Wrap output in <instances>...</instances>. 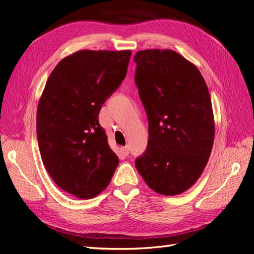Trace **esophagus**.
<instances>
[{
  "mask_svg": "<svg viewBox=\"0 0 254 254\" xmlns=\"http://www.w3.org/2000/svg\"><path fill=\"white\" fill-rule=\"evenodd\" d=\"M129 150H130V149H129V146H128V145H127V146H124V147H122V151L124 152L125 156H128V155H129Z\"/></svg>",
  "mask_w": 254,
  "mask_h": 254,
  "instance_id": "1",
  "label": "esophagus"
}]
</instances>
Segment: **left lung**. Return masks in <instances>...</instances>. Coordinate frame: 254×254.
Here are the masks:
<instances>
[{
  "label": "left lung",
  "instance_id": "obj_1",
  "mask_svg": "<svg viewBox=\"0 0 254 254\" xmlns=\"http://www.w3.org/2000/svg\"><path fill=\"white\" fill-rule=\"evenodd\" d=\"M133 60L149 135L135 167L157 193L181 194L198 180L212 151L209 90L197 66L172 50L139 51Z\"/></svg>",
  "mask_w": 254,
  "mask_h": 254
}]
</instances>
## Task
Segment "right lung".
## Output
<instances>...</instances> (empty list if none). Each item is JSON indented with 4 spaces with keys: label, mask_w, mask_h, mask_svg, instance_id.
Returning <instances> with one entry per match:
<instances>
[{
    "label": "right lung",
    "mask_w": 254,
    "mask_h": 254,
    "mask_svg": "<svg viewBox=\"0 0 254 254\" xmlns=\"http://www.w3.org/2000/svg\"><path fill=\"white\" fill-rule=\"evenodd\" d=\"M131 51H78L55 66L37 109L42 162L57 186L80 199L111 181L119 158L98 122L103 104L121 86Z\"/></svg>",
    "instance_id": "obj_1"
}]
</instances>
